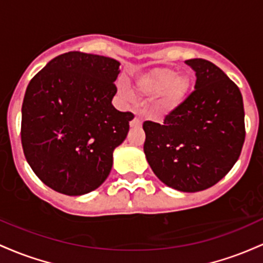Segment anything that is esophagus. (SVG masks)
<instances>
[{
  "label": "esophagus",
  "mask_w": 263,
  "mask_h": 263,
  "mask_svg": "<svg viewBox=\"0 0 263 263\" xmlns=\"http://www.w3.org/2000/svg\"><path fill=\"white\" fill-rule=\"evenodd\" d=\"M140 125H141V119H140V117L135 116L134 119H133L132 122H130V126H132V128H137V126H140Z\"/></svg>",
  "instance_id": "1"
}]
</instances>
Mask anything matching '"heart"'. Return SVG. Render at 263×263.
Wrapping results in <instances>:
<instances>
[{"mask_svg":"<svg viewBox=\"0 0 263 263\" xmlns=\"http://www.w3.org/2000/svg\"><path fill=\"white\" fill-rule=\"evenodd\" d=\"M193 85L194 79L189 73H178L169 67H156L138 77L134 88L143 97H156V108L167 116L186 102Z\"/></svg>","mask_w":263,"mask_h":263,"instance_id":"1","label":"heart"}]
</instances>
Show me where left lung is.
Returning a JSON list of instances; mask_svg holds the SVG:
<instances>
[{"mask_svg":"<svg viewBox=\"0 0 263 263\" xmlns=\"http://www.w3.org/2000/svg\"><path fill=\"white\" fill-rule=\"evenodd\" d=\"M195 90L164 123L144 122V153L166 186L184 193L205 190L231 170L245 141L240 89L219 67L196 58Z\"/></svg>","mask_w":263,"mask_h":263,"instance_id":"1","label":"left lung"}]
</instances>
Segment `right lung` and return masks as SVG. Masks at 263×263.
<instances>
[{
    "mask_svg": "<svg viewBox=\"0 0 263 263\" xmlns=\"http://www.w3.org/2000/svg\"><path fill=\"white\" fill-rule=\"evenodd\" d=\"M120 63L104 55L68 52L29 82L22 104L26 160L47 186L69 196L98 189L125 140L129 111L111 104Z\"/></svg>",
    "mask_w": 263,
    "mask_h": 263,
    "instance_id": "1",
    "label": "right lung"
}]
</instances>
